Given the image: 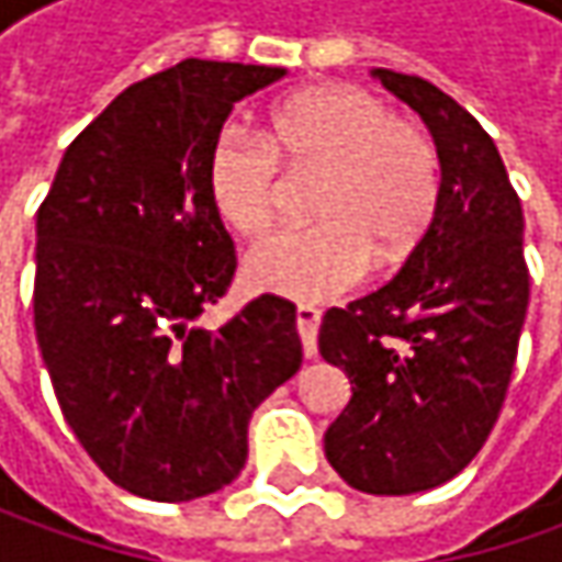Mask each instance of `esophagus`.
<instances>
[{
    "label": "esophagus",
    "mask_w": 562,
    "mask_h": 562,
    "mask_svg": "<svg viewBox=\"0 0 562 562\" xmlns=\"http://www.w3.org/2000/svg\"><path fill=\"white\" fill-rule=\"evenodd\" d=\"M318 322H322V310H315L310 303L296 306V331L303 337V353L310 359H313L315 350H318V344H315V337H318Z\"/></svg>",
    "instance_id": "34e87169"
}]
</instances>
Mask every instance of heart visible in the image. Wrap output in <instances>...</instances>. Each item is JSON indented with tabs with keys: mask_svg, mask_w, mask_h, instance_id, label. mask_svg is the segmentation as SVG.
I'll list each match as a JSON object with an SVG mask.
<instances>
[{
	"mask_svg": "<svg viewBox=\"0 0 562 562\" xmlns=\"http://www.w3.org/2000/svg\"><path fill=\"white\" fill-rule=\"evenodd\" d=\"M318 175L315 222L284 227L249 249L252 291L331 300L372 266H400L425 240L441 205V153L428 127L394 115L357 83L303 90L271 112L266 137L225 124L209 146V196L234 234L269 231L284 171Z\"/></svg>",
	"mask_w": 562,
	"mask_h": 562,
	"instance_id": "obj_1",
	"label": "heart"
}]
</instances>
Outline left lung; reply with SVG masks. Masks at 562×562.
I'll return each mask as SVG.
<instances>
[{
	"instance_id": "left-lung-1",
	"label": "left lung",
	"mask_w": 562,
	"mask_h": 562,
	"mask_svg": "<svg viewBox=\"0 0 562 562\" xmlns=\"http://www.w3.org/2000/svg\"><path fill=\"white\" fill-rule=\"evenodd\" d=\"M375 77L428 124L441 205L403 269L328 310L318 353L353 397L325 431L337 475L366 494H416L472 463L507 397L529 310L522 203L487 131L419 75Z\"/></svg>"
}]
</instances>
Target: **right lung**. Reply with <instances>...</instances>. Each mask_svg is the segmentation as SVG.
I'll return each mask as SVG.
<instances>
[{"instance_id":"right-lung-1","label":"right lung","mask_w":562,"mask_h":562,"mask_svg":"<svg viewBox=\"0 0 562 562\" xmlns=\"http://www.w3.org/2000/svg\"><path fill=\"white\" fill-rule=\"evenodd\" d=\"M284 68L184 58L105 105L36 212L33 325L55 400L90 460L124 491L181 504L247 463L252 409L296 375V306L262 293L218 331L237 252L209 184L234 102Z\"/></svg>"}]
</instances>
